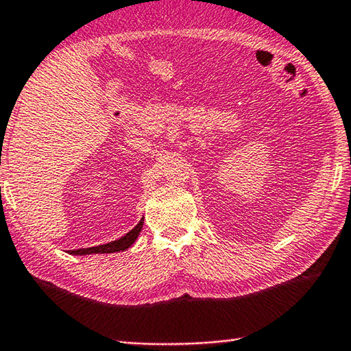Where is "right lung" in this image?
I'll use <instances>...</instances> for the list:
<instances>
[{
  "instance_id": "add662e5",
  "label": "right lung",
  "mask_w": 351,
  "mask_h": 351,
  "mask_svg": "<svg viewBox=\"0 0 351 351\" xmlns=\"http://www.w3.org/2000/svg\"><path fill=\"white\" fill-rule=\"evenodd\" d=\"M142 226H144V218L141 219L136 226L134 229L130 230L127 235H123L122 239L114 240L111 243H106V245H100V246H94V247H83V249H74V251H68L69 254L73 255H88V254H111V252H121V251H125L130 246L133 245L138 239V235L141 232Z\"/></svg>"
}]
</instances>
